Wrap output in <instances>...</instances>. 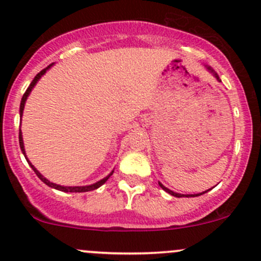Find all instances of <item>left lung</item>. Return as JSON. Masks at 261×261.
I'll list each match as a JSON object with an SVG mask.
<instances>
[{
  "mask_svg": "<svg viewBox=\"0 0 261 261\" xmlns=\"http://www.w3.org/2000/svg\"><path fill=\"white\" fill-rule=\"evenodd\" d=\"M206 68H207V70H208L210 73H212V74H213V77H215L216 80H217L218 82H221L220 77H218V74H217V73L215 72V70L212 69L211 67H208V65H206ZM159 186H160V188H163V189H164V191L167 192V193L172 194V196H174V197H178V198H179V197H198V196H201V194L206 193V192H207V191H204V192H202V193H197V194H180V193H175V192H173V191H170V189H168L167 187H164V186H163V184L160 183V181H159ZM208 191H210V189H208Z\"/></svg>",
  "mask_w": 261,
  "mask_h": 261,
  "instance_id": "left-lung-1",
  "label": "left lung"
}]
</instances>
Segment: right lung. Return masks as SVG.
Listing matches in <instances>:
<instances>
[{
    "label": "right lung",
    "mask_w": 261,
    "mask_h": 261,
    "mask_svg": "<svg viewBox=\"0 0 261 261\" xmlns=\"http://www.w3.org/2000/svg\"><path fill=\"white\" fill-rule=\"evenodd\" d=\"M51 65H53V64L48 65V67H46L45 69H43V70H41L40 73H38V74L35 75V78H34V80H33V82H31V83H30V86H29V88L26 89V92H25V93H23L22 98H21V103H20V118L22 117V114H23V109H25V103H26V99H28L29 94L31 93V91H33V88H34V87L36 86V83H38L39 80H40V78L43 77V75L45 74L46 72H48V70L50 69V68H51ZM18 143H20L21 151H22V154L25 155V158H26V160H28L29 165H30V167L33 168V170H34V172L36 173V175H38V177L40 178V179L43 180L44 183L46 184V186L51 187V188H54V189H58V191H62V192H70V193H82V192H89V191H93V189H97V188H99V187H101L102 184H105V183H106V180L109 179V178L111 177L112 174H114V170H112V172L110 173V174L107 175V177H105L103 179H101V180L96 181V183H93V184H89V186H81V187H65V186H60V184H55V183H53V181H50V180L46 179V178L44 177V175L41 174V173L39 172V170L36 169V168L34 167V165L31 164L30 162H29L28 156H26V152H25V146H23L22 133H21V128H20V133H18Z\"/></svg>",
    "instance_id": "add662e5"
}]
</instances>
